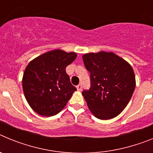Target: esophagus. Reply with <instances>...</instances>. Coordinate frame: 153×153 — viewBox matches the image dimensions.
<instances>
[{"instance_id": "34e87169", "label": "esophagus", "mask_w": 153, "mask_h": 153, "mask_svg": "<svg viewBox=\"0 0 153 153\" xmlns=\"http://www.w3.org/2000/svg\"><path fill=\"white\" fill-rule=\"evenodd\" d=\"M76 89H77V90L80 91V90H82V85L79 84V85H78V86H76Z\"/></svg>"}]
</instances>
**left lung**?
<instances>
[{
    "label": "left lung",
    "instance_id": "8db88e82",
    "mask_svg": "<svg viewBox=\"0 0 153 153\" xmlns=\"http://www.w3.org/2000/svg\"><path fill=\"white\" fill-rule=\"evenodd\" d=\"M83 60L91 79L90 90L82 93L89 109L100 120L117 117L129 103L136 87L132 67L113 52L85 53Z\"/></svg>",
    "mask_w": 153,
    "mask_h": 153
}]
</instances>
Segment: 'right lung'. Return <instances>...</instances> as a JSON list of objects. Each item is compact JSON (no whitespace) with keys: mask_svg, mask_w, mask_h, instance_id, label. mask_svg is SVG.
<instances>
[{"mask_svg":"<svg viewBox=\"0 0 153 153\" xmlns=\"http://www.w3.org/2000/svg\"><path fill=\"white\" fill-rule=\"evenodd\" d=\"M77 54L53 50L31 60L22 79L24 96L33 111L44 117H52L66 106L76 90L70 83L66 67Z\"/></svg>","mask_w":153,"mask_h":153,"instance_id":"add662e5","label":"right lung"}]
</instances>
